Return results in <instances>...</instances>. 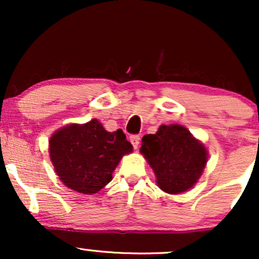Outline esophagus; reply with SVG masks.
<instances>
[{
	"instance_id": "obj_1",
	"label": "esophagus",
	"mask_w": 259,
	"mask_h": 259,
	"mask_svg": "<svg viewBox=\"0 0 259 259\" xmlns=\"http://www.w3.org/2000/svg\"><path fill=\"white\" fill-rule=\"evenodd\" d=\"M130 142H132L134 148H138L140 144V136L139 135H132L130 136Z\"/></svg>"
}]
</instances>
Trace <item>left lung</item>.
Returning a JSON list of instances; mask_svg holds the SVG:
<instances>
[{"instance_id":"1","label":"left lung","mask_w":259,"mask_h":259,"mask_svg":"<svg viewBox=\"0 0 259 259\" xmlns=\"http://www.w3.org/2000/svg\"><path fill=\"white\" fill-rule=\"evenodd\" d=\"M168 194H180L192 187L207 163V151L186 127L162 125L156 134L142 138L140 148Z\"/></svg>"}]
</instances>
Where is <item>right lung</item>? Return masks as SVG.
<instances>
[{
    "instance_id": "right-lung-1",
    "label": "right lung",
    "mask_w": 259,
    "mask_h": 259,
    "mask_svg": "<svg viewBox=\"0 0 259 259\" xmlns=\"http://www.w3.org/2000/svg\"><path fill=\"white\" fill-rule=\"evenodd\" d=\"M133 146L123 130L108 133L97 119L59 129L50 140V156L65 186L80 194L99 192Z\"/></svg>"
}]
</instances>
